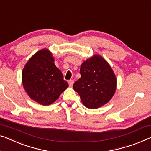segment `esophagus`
<instances>
[{"label": "esophagus", "mask_w": 151, "mask_h": 151, "mask_svg": "<svg viewBox=\"0 0 151 151\" xmlns=\"http://www.w3.org/2000/svg\"><path fill=\"white\" fill-rule=\"evenodd\" d=\"M68 83H69V86H73V83H74V80H69V81H68Z\"/></svg>", "instance_id": "esophagus-1"}]
</instances>
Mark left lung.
I'll list each match as a JSON object with an SVG mask.
<instances>
[{
	"mask_svg": "<svg viewBox=\"0 0 151 151\" xmlns=\"http://www.w3.org/2000/svg\"><path fill=\"white\" fill-rule=\"evenodd\" d=\"M81 78L73 88L86 108L96 109L108 103L116 88V78L106 60L95 55L82 63Z\"/></svg>",
	"mask_w": 151,
	"mask_h": 151,
	"instance_id": "8db88e82",
	"label": "left lung"
}]
</instances>
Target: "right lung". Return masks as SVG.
Masks as SVG:
<instances>
[{
	"label": "right lung",
	"instance_id": "right-lung-1",
	"mask_svg": "<svg viewBox=\"0 0 151 151\" xmlns=\"http://www.w3.org/2000/svg\"><path fill=\"white\" fill-rule=\"evenodd\" d=\"M54 62L49 50L43 49L30 58L22 71L26 92L31 99L43 106L54 103L69 86Z\"/></svg>",
	"mask_w": 151,
	"mask_h": 151
}]
</instances>
